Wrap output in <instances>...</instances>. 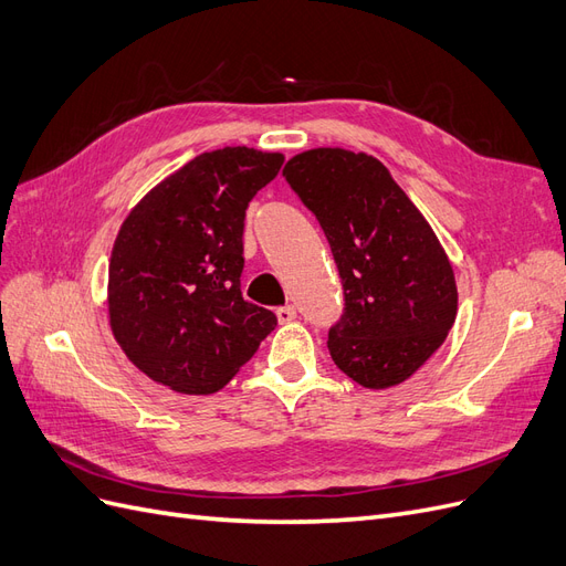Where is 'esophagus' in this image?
Masks as SVG:
<instances>
[{"mask_svg":"<svg viewBox=\"0 0 566 566\" xmlns=\"http://www.w3.org/2000/svg\"><path fill=\"white\" fill-rule=\"evenodd\" d=\"M276 316H279V321L281 323H290V321H295L297 318V310L293 304H285V306H279L276 310Z\"/></svg>","mask_w":566,"mask_h":566,"instance_id":"esophagus-1","label":"esophagus"}]
</instances>
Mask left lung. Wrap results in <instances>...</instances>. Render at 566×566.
I'll use <instances>...</instances> for the list:
<instances>
[{
	"instance_id": "left-lung-1",
	"label": "left lung",
	"mask_w": 566,
	"mask_h": 566,
	"mask_svg": "<svg viewBox=\"0 0 566 566\" xmlns=\"http://www.w3.org/2000/svg\"><path fill=\"white\" fill-rule=\"evenodd\" d=\"M283 177L318 219L345 290L328 333L335 366L368 389L408 380L458 312L453 269L432 227L366 153L306 150Z\"/></svg>"
}]
</instances>
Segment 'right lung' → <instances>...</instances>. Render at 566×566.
<instances>
[{
    "label": "right lung",
    "instance_id": "1",
    "mask_svg": "<svg viewBox=\"0 0 566 566\" xmlns=\"http://www.w3.org/2000/svg\"><path fill=\"white\" fill-rule=\"evenodd\" d=\"M281 165V153L248 146L202 153L125 219L108 266L111 328L150 380L212 394L276 328V314L243 300L241 273L245 210Z\"/></svg>",
    "mask_w": 566,
    "mask_h": 566
}]
</instances>
